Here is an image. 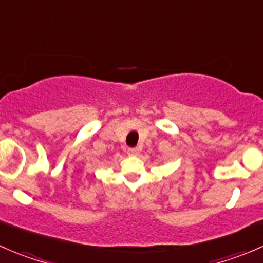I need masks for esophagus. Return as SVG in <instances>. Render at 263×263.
I'll return each mask as SVG.
<instances>
[{
  "label": "esophagus",
  "mask_w": 263,
  "mask_h": 263,
  "mask_svg": "<svg viewBox=\"0 0 263 263\" xmlns=\"http://www.w3.org/2000/svg\"><path fill=\"white\" fill-rule=\"evenodd\" d=\"M127 154L131 156H136L139 154V148L137 147H128L127 148Z\"/></svg>",
  "instance_id": "obj_1"
}]
</instances>
